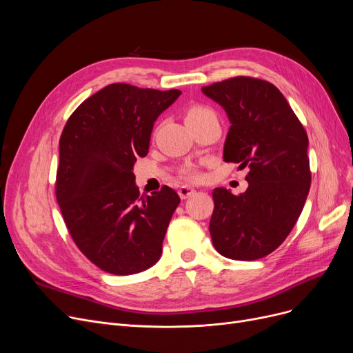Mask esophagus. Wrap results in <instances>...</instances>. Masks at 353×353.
<instances>
[{
    "instance_id": "34e87169",
    "label": "esophagus",
    "mask_w": 353,
    "mask_h": 353,
    "mask_svg": "<svg viewBox=\"0 0 353 353\" xmlns=\"http://www.w3.org/2000/svg\"><path fill=\"white\" fill-rule=\"evenodd\" d=\"M194 193H196V190H194L193 188H190V186H181V188L179 189V196H180L181 199H188V197L193 196Z\"/></svg>"
}]
</instances>
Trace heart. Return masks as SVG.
I'll use <instances>...</instances> for the list:
<instances>
[{
  "instance_id": "b5f03b06",
  "label": "heart",
  "mask_w": 353,
  "mask_h": 353,
  "mask_svg": "<svg viewBox=\"0 0 353 353\" xmlns=\"http://www.w3.org/2000/svg\"><path fill=\"white\" fill-rule=\"evenodd\" d=\"M184 117H186V123L190 124V123L203 120L206 117H216V116H214L212 108L203 105V104H193V105L188 107ZM184 176H186L189 180H199L200 179V174L196 170H188L186 173H184Z\"/></svg>"
}]
</instances>
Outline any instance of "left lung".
<instances>
[{
  "label": "left lung",
  "instance_id": "obj_1",
  "mask_svg": "<svg viewBox=\"0 0 353 353\" xmlns=\"http://www.w3.org/2000/svg\"><path fill=\"white\" fill-rule=\"evenodd\" d=\"M232 123L223 159L249 167L245 193L213 190L210 236L233 261H256L279 248L298 221L310 189L307 134L272 83L239 76L203 87Z\"/></svg>",
  "mask_w": 353,
  "mask_h": 353
}]
</instances>
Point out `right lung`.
I'll return each instance as SVG.
<instances>
[{
  "mask_svg": "<svg viewBox=\"0 0 353 353\" xmlns=\"http://www.w3.org/2000/svg\"><path fill=\"white\" fill-rule=\"evenodd\" d=\"M181 94L125 83L84 100L60 137L55 196L81 253L111 274L152 268L180 197L169 186L141 196L133 165L148 153L153 125Z\"/></svg>",
  "mask_w": 353,
  "mask_h": 353,
  "instance_id": "obj_1",
  "label": "right lung"
}]
</instances>
